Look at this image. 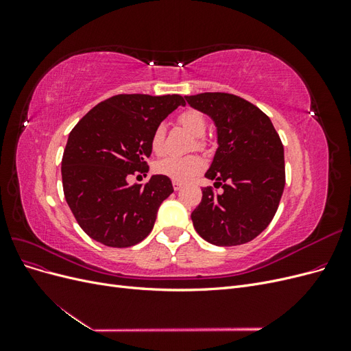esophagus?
Segmentation results:
<instances>
[{"instance_id":"esophagus-1","label":"esophagus","mask_w":351,"mask_h":351,"mask_svg":"<svg viewBox=\"0 0 351 351\" xmlns=\"http://www.w3.org/2000/svg\"><path fill=\"white\" fill-rule=\"evenodd\" d=\"M173 187H174V190L177 192V190H182L183 183H180V182H173Z\"/></svg>"}]
</instances>
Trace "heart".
<instances>
[{"label": "heart", "instance_id": "1", "mask_svg": "<svg viewBox=\"0 0 351 351\" xmlns=\"http://www.w3.org/2000/svg\"><path fill=\"white\" fill-rule=\"evenodd\" d=\"M178 123L184 129L192 133L196 137H202L206 132V119L205 115L197 110H186L178 115ZM164 137H165V127L159 124L155 127V130L151 136V147L155 154H161L164 149ZM202 146V142L197 143ZM205 168L204 158L199 155H189V156H165L161 161H158L155 165V171L161 176L171 178L173 182L186 183L190 178L197 176L202 169Z\"/></svg>", "mask_w": 351, "mask_h": 351}]
</instances>
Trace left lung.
<instances>
[{
	"label": "left lung",
	"instance_id": "8db88e82",
	"mask_svg": "<svg viewBox=\"0 0 351 351\" xmlns=\"http://www.w3.org/2000/svg\"><path fill=\"white\" fill-rule=\"evenodd\" d=\"M217 127V152L205 177L224 192L202 189L192 212L197 234L215 246H239L269 226L285 186L284 146L267 114L231 93L184 97Z\"/></svg>",
	"mask_w": 351,
	"mask_h": 351
}]
</instances>
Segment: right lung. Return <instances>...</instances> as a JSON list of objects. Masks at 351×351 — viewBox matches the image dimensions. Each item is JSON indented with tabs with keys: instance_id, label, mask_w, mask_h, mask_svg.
Segmentation results:
<instances>
[{
	"instance_id": "1",
	"label": "right lung",
	"mask_w": 351,
	"mask_h": 351,
	"mask_svg": "<svg viewBox=\"0 0 351 351\" xmlns=\"http://www.w3.org/2000/svg\"><path fill=\"white\" fill-rule=\"evenodd\" d=\"M180 105H186L180 95H115L74 125L61 161L62 189L90 239L130 247L152 231L159 206L174 192L171 180L156 174L145 186H129L127 176L147 173L155 127Z\"/></svg>"
}]
</instances>
